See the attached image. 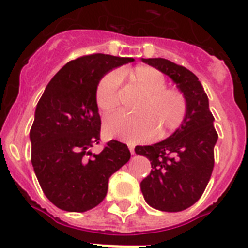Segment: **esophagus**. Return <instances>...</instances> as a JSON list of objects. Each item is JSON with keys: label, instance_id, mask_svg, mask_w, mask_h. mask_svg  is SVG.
<instances>
[{"label": "esophagus", "instance_id": "obj_1", "mask_svg": "<svg viewBox=\"0 0 248 248\" xmlns=\"http://www.w3.org/2000/svg\"><path fill=\"white\" fill-rule=\"evenodd\" d=\"M127 146H128V149H130L131 154H135V145L134 144H128Z\"/></svg>", "mask_w": 248, "mask_h": 248}]
</instances>
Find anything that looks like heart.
Returning <instances> with one entry per match:
<instances>
[{
	"label": "heart",
	"instance_id": "1",
	"mask_svg": "<svg viewBox=\"0 0 248 248\" xmlns=\"http://www.w3.org/2000/svg\"><path fill=\"white\" fill-rule=\"evenodd\" d=\"M130 76L146 93L138 107L139 113L109 114L104 120V134L108 138L139 142L152 139L156 132L159 136H164L180 127L187 114L185 94L174 88H166L164 75L150 66H138L130 72ZM118 85L120 75L110 72L96 86V106L103 113L118 106Z\"/></svg>",
	"mask_w": 248,
	"mask_h": 248
}]
</instances>
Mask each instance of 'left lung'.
<instances>
[{"mask_svg": "<svg viewBox=\"0 0 248 248\" xmlns=\"http://www.w3.org/2000/svg\"><path fill=\"white\" fill-rule=\"evenodd\" d=\"M142 62L170 76L187 99L183 124L160 142L136 146L146 156L152 172L140 183L145 201L160 211L190 208L205 191L214 168V146L218 134L209 99L197 76L166 58H141Z\"/></svg>", "mask_w": 248, "mask_h": 248, "instance_id": "8db88e82", "label": "left lung"}]
</instances>
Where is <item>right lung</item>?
Masks as SVG:
<instances>
[{
    "label": "right lung",
    "instance_id": "1",
    "mask_svg": "<svg viewBox=\"0 0 248 248\" xmlns=\"http://www.w3.org/2000/svg\"><path fill=\"white\" fill-rule=\"evenodd\" d=\"M135 61L95 53L67 62L48 82L30 128L31 164L47 199L65 211L84 213L99 205L108 181L130 160L127 145L110 140L99 154L96 86L107 72Z\"/></svg>",
    "mask_w": 248,
    "mask_h": 248
}]
</instances>
